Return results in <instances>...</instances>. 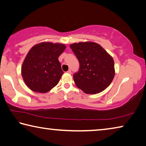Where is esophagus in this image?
<instances>
[{
	"mask_svg": "<svg viewBox=\"0 0 146 146\" xmlns=\"http://www.w3.org/2000/svg\"><path fill=\"white\" fill-rule=\"evenodd\" d=\"M67 73H69V74H71V70H69L67 71Z\"/></svg>",
	"mask_w": 146,
	"mask_h": 146,
	"instance_id": "34e87169",
	"label": "esophagus"
}]
</instances>
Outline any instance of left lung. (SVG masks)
Instances as JSON below:
<instances>
[{
    "label": "left lung",
    "mask_w": 146,
    "mask_h": 146,
    "mask_svg": "<svg viewBox=\"0 0 146 146\" xmlns=\"http://www.w3.org/2000/svg\"><path fill=\"white\" fill-rule=\"evenodd\" d=\"M80 68L73 75L76 87L86 94H97L107 88L115 76L114 60L102 46L93 42L70 46Z\"/></svg>",
    "instance_id": "8db88e82"
}]
</instances>
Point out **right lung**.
I'll use <instances>...</instances> for the list:
<instances>
[{"instance_id": "add662e5", "label": "right lung", "mask_w": 146, "mask_h": 146, "mask_svg": "<svg viewBox=\"0 0 146 146\" xmlns=\"http://www.w3.org/2000/svg\"><path fill=\"white\" fill-rule=\"evenodd\" d=\"M65 49L64 44L51 42L32 47L21 69L24 82L31 90L45 93L57 84L64 73L58 58Z\"/></svg>"}]
</instances>
